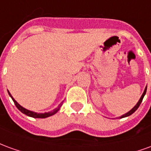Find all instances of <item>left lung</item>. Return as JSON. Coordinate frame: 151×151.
Here are the masks:
<instances>
[{
    "instance_id": "left-lung-1",
    "label": "left lung",
    "mask_w": 151,
    "mask_h": 151,
    "mask_svg": "<svg viewBox=\"0 0 151 151\" xmlns=\"http://www.w3.org/2000/svg\"><path fill=\"white\" fill-rule=\"evenodd\" d=\"M146 89H147V86H146V88H145V90H144V92H143V94L142 95V96H141V98H140L139 99V101L137 102V104L133 107L131 110H130L129 111H128L127 113L125 114H124V115H122L121 116H120V118H124V117H127V116H130V115H132V114L134 112V111H136L137 109L138 108V107L140 106V104H141V103H142V99L143 98H144V96H145V95H146Z\"/></svg>"
}]
</instances>
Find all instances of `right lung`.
Here are the masks:
<instances>
[{
  "mask_svg": "<svg viewBox=\"0 0 151 151\" xmlns=\"http://www.w3.org/2000/svg\"><path fill=\"white\" fill-rule=\"evenodd\" d=\"M8 93H9V96H10L12 99H13V101H14V103L15 106L18 108V110L21 111V112H22L23 114H25V115L28 116L33 117V118H47V117L51 116H52V115H54V114H56L57 111H59L60 108V107H61V105L63 104V102H61V103L60 104L59 106H58L56 108H55L53 111H48V112H44V113H38V112H35V111H30V110L26 109V108H23V107H22L21 105L19 104L18 102L15 100L13 98V96H12L11 94L9 93V91H8Z\"/></svg>",
  "mask_w": 151,
  "mask_h": 151,
  "instance_id": "obj_1",
  "label": "right lung"
}]
</instances>
